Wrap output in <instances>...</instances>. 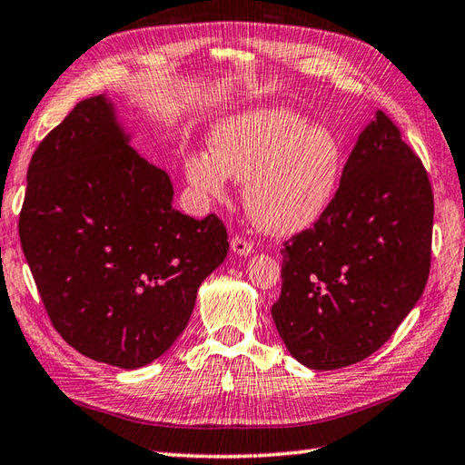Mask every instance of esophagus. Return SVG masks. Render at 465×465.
<instances>
[{"label": "esophagus", "instance_id": "1", "mask_svg": "<svg viewBox=\"0 0 465 465\" xmlns=\"http://www.w3.org/2000/svg\"><path fill=\"white\" fill-rule=\"evenodd\" d=\"M231 249L236 252V255H251L252 252V242L244 239V236H232L231 239Z\"/></svg>", "mask_w": 465, "mask_h": 465}]
</instances>
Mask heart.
Instances as JSON below:
<instances>
[{
  "label": "heart",
  "mask_w": 465,
  "mask_h": 465,
  "mask_svg": "<svg viewBox=\"0 0 465 465\" xmlns=\"http://www.w3.org/2000/svg\"><path fill=\"white\" fill-rule=\"evenodd\" d=\"M213 153L188 155L183 170L196 194L221 200L229 176L247 180L244 204L259 229L293 234L310 229L334 200L346 155L330 127L310 125L287 107L252 109L223 119Z\"/></svg>",
  "instance_id": "b5f03b06"
}]
</instances>
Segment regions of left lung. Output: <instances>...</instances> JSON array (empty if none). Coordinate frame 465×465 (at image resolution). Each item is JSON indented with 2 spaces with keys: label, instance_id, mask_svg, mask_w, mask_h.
Here are the masks:
<instances>
[{
  "label": "left lung",
  "instance_id": "1",
  "mask_svg": "<svg viewBox=\"0 0 465 465\" xmlns=\"http://www.w3.org/2000/svg\"><path fill=\"white\" fill-rule=\"evenodd\" d=\"M431 232L423 163L376 111L326 214L283 242L282 295L271 315L295 361L336 371L376 352L423 295Z\"/></svg>",
  "mask_w": 465,
  "mask_h": 465
}]
</instances>
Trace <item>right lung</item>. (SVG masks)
Masks as SVG:
<instances>
[{"label": "right lung", "instance_id": "1", "mask_svg": "<svg viewBox=\"0 0 465 465\" xmlns=\"http://www.w3.org/2000/svg\"><path fill=\"white\" fill-rule=\"evenodd\" d=\"M129 139L107 96L76 103L32 155L17 224L52 326L119 369L176 341L229 252L221 218L173 208L170 176Z\"/></svg>", "mask_w": 465, "mask_h": 465}]
</instances>
